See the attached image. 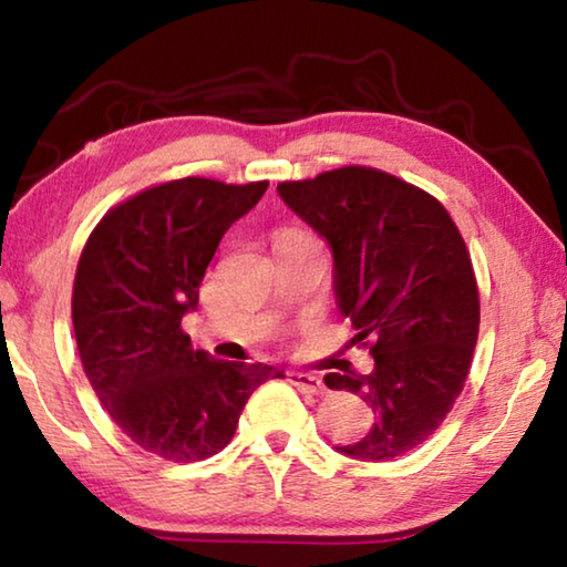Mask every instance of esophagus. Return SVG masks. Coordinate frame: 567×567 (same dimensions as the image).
Returning a JSON list of instances; mask_svg holds the SVG:
<instances>
[{
  "label": "esophagus",
  "instance_id": "obj_1",
  "mask_svg": "<svg viewBox=\"0 0 567 567\" xmlns=\"http://www.w3.org/2000/svg\"><path fill=\"white\" fill-rule=\"evenodd\" d=\"M287 380H290L297 390H302V392H312V395H322V392H324L322 380H320L318 375H310V372L290 370V372H287Z\"/></svg>",
  "mask_w": 567,
  "mask_h": 567
}]
</instances>
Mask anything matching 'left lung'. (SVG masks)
Instances as JSON below:
<instances>
[{
  "label": "left lung",
  "instance_id": "obj_1",
  "mask_svg": "<svg viewBox=\"0 0 567 567\" xmlns=\"http://www.w3.org/2000/svg\"><path fill=\"white\" fill-rule=\"evenodd\" d=\"M282 203L332 249V290L370 344L368 375L330 372L378 412L368 435L334 447L354 460H392L435 433L473 362L480 300L473 262L447 209L388 172L342 167L277 185Z\"/></svg>",
  "mask_w": 567,
  "mask_h": 567
}]
</instances>
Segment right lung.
Returning <instances> with one entry per match:
<instances>
[{"mask_svg":"<svg viewBox=\"0 0 567 567\" xmlns=\"http://www.w3.org/2000/svg\"><path fill=\"white\" fill-rule=\"evenodd\" d=\"M267 185L165 182L110 209L82 249L72 322L84 375L122 433L152 455H217L247 398L285 378L272 364L215 360L179 328L197 310L219 239Z\"/></svg>","mask_w":567,"mask_h":567,"instance_id":"add662e5","label":"right lung"}]
</instances>
